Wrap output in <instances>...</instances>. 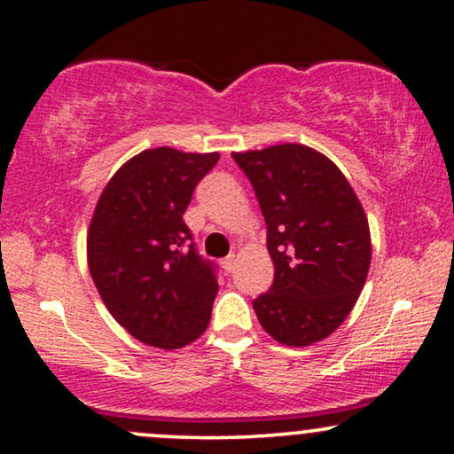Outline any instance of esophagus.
I'll return each instance as SVG.
<instances>
[{
  "label": "esophagus",
  "mask_w": 454,
  "mask_h": 454,
  "mask_svg": "<svg viewBox=\"0 0 454 454\" xmlns=\"http://www.w3.org/2000/svg\"><path fill=\"white\" fill-rule=\"evenodd\" d=\"M221 266L225 269V272H233V269H235V256H233V254H229L227 258H223Z\"/></svg>",
  "instance_id": "obj_1"
}]
</instances>
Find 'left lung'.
Segmentation results:
<instances>
[{
	"instance_id": "left-lung-1",
	"label": "left lung",
	"mask_w": 454,
	"mask_h": 454,
	"mask_svg": "<svg viewBox=\"0 0 454 454\" xmlns=\"http://www.w3.org/2000/svg\"><path fill=\"white\" fill-rule=\"evenodd\" d=\"M266 223L275 281L252 301L283 345L306 347L337 331L368 277L370 227L339 167L303 145L233 153Z\"/></svg>"
}]
</instances>
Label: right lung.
<instances>
[{
	"instance_id": "obj_1",
	"label": "right lung",
	"mask_w": 454,
	"mask_h": 454,
	"mask_svg": "<svg viewBox=\"0 0 454 454\" xmlns=\"http://www.w3.org/2000/svg\"><path fill=\"white\" fill-rule=\"evenodd\" d=\"M219 153L160 146L123 163L98 198L86 254L111 316L142 343L179 349L207 331L219 283L184 223Z\"/></svg>"
}]
</instances>
